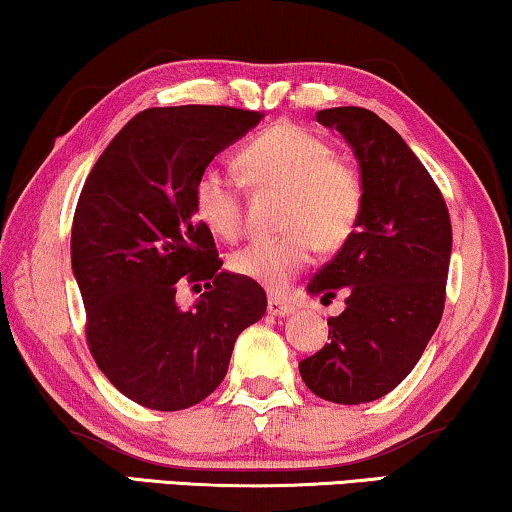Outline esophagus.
Returning a JSON list of instances; mask_svg holds the SVG:
<instances>
[{"mask_svg":"<svg viewBox=\"0 0 512 512\" xmlns=\"http://www.w3.org/2000/svg\"><path fill=\"white\" fill-rule=\"evenodd\" d=\"M295 309H298V307H295L291 300L279 298V295H270L268 314H272V316H288V314H293Z\"/></svg>","mask_w":512,"mask_h":512,"instance_id":"esophagus-1","label":"esophagus"}]
</instances>
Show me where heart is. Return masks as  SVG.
I'll return each mask as SVG.
<instances>
[{
  "mask_svg": "<svg viewBox=\"0 0 512 512\" xmlns=\"http://www.w3.org/2000/svg\"><path fill=\"white\" fill-rule=\"evenodd\" d=\"M240 166L258 191H281L279 226L286 233L249 242L231 256L240 277L281 291L307 268L311 251H335L351 238L365 210V177L328 140L281 122L249 140ZM196 214L217 238L235 240L244 226V184L221 168H205L194 189Z\"/></svg>",
  "mask_w": 512,
  "mask_h": 512,
  "instance_id": "1",
  "label": "heart"
}]
</instances>
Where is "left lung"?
Wrapping results in <instances>:
<instances>
[{
	"instance_id": "left-lung-1",
	"label": "left lung",
	"mask_w": 512,
	"mask_h": 512,
	"mask_svg": "<svg viewBox=\"0 0 512 512\" xmlns=\"http://www.w3.org/2000/svg\"><path fill=\"white\" fill-rule=\"evenodd\" d=\"M365 177V210L351 238L309 281V293L346 295L321 351L300 362L307 388L335 404H365L402 383L446 305L453 226L443 194L402 136L367 108L318 110Z\"/></svg>"
}]
</instances>
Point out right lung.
I'll use <instances>...</instances> for the list:
<instances>
[{"mask_svg": "<svg viewBox=\"0 0 512 512\" xmlns=\"http://www.w3.org/2000/svg\"><path fill=\"white\" fill-rule=\"evenodd\" d=\"M263 113L231 106L147 108L124 124L87 175L71 226V265L92 358L147 409H189L224 381L233 344L263 318L254 279L221 272L194 189L226 145ZM206 293L180 310L176 288Z\"/></svg>", "mask_w": 512, "mask_h": 512, "instance_id": "add662e5", "label": "right lung"}]
</instances>
